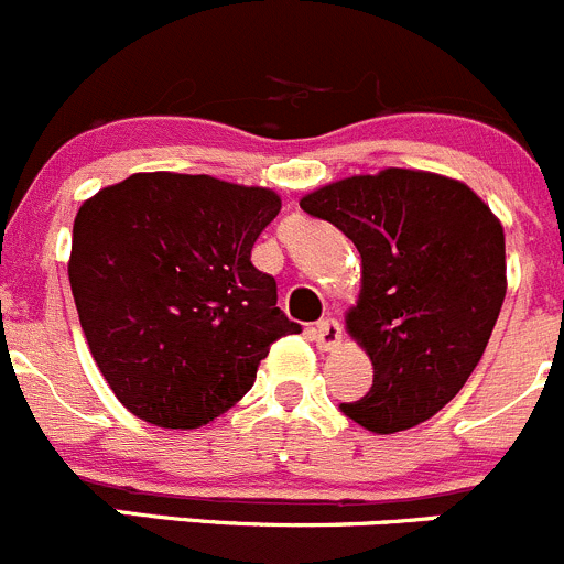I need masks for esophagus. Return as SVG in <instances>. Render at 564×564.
Masks as SVG:
<instances>
[{"mask_svg": "<svg viewBox=\"0 0 564 564\" xmlns=\"http://www.w3.org/2000/svg\"><path fill=\"white\" fill-rule=\"evenodd\" d=\"M311 333H314V341L319 349H333L341 341V325H338V319H333V316H325V319L316 322V325L311 327Z\"/></svg>", "mask_w": 564, "mask_h": 564, "instance_id": "obj_1", "label": "esophagus"}]
</instances>
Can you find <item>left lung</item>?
Here are the masks:
<instances>
[{"label": "left lung", "mask_w": 564, "mask_h": 564, "mask_svg": "<svg viewBox=\"0 0 564 564\" xmlns=\"http://www.w3.org/2000/svg\"><path fill=\"white\" fill-rule=\"evenodd\" d=\"M360 253V300L347 314L375 366L358 402L338 404L371 433L433 419L482 358L507 294L505 228L455 178L388 167L300 200Z\"/></svg>", "instance_id": "obj_1"}]
</instances>
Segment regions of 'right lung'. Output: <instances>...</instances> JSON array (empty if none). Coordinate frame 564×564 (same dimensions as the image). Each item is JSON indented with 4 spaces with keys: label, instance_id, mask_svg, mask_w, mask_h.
I'll use <instances>...</instances> for the list:
<instances>
[{
    "label": "right lung",
    "instance_id": "add662e5",
    "mask_svg": "<svg viewBox=\"0 0 564 564\" xmlns=\"http://www.w3.org/2000/svg\"><path fill=\"white\" fill-rule=\"evenodd\" d=\"M281 198L212 176L134 173L82 204L68 281L93 360L137 419L204 427L272 344L300 333L250 250Z\"/></svg>",
    "mask_w": 564,
    "mask_h": 564
}]
</instances>
